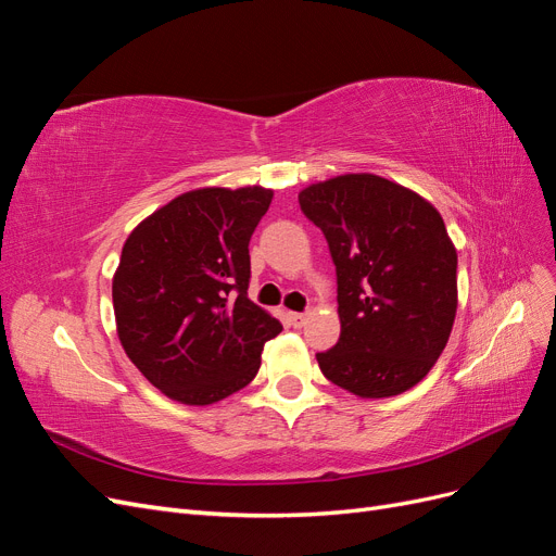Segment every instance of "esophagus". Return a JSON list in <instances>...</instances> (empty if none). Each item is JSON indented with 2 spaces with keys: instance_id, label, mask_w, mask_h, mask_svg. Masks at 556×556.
Wrapping results in <instances>:
<instances>
[{
  "instance_id": "obj_1",
  "label": "esophagus",
  "mask_w": 556,
  "mask_h": 556,
  "mask_svg": "<svg viewBox=\"0 0 556 556\" xmlns=\"http://www.w3.org/2000/svg\"><path fill=\"white\" fill-rule=\"evenodd\" d=\"M288 323L292 325V327H304V323H306V313H288Z\"/></svg>"
}]
</instances>
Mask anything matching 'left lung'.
I'll list each match as a JSON object with an SVG mask.
<instances>
[{"label":"left lung","instance_id":"8db88e82","mask_svg":"<svg viewBox=\"0 0 556 556\" xmlns=\"http://www.w3.org/2000/svg\"><path fill=\"white\" fill-rule=\"evenodd\" d=\"M339 282L341 339L317 352L327 380L362 399L410 390L441 357L457 315V248L425 197L376 174L299 192Z\"/></svg>","mask_w":556,"mask_h":556}]
</instances>
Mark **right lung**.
<instances>
[{
  "mask_svg": "<svg viewBox=\"0 0 556 556\" xmlns=\"http://www.w3.org/2000/svg\"><path fill=\"white\" fill-rule=\"evenodd\" d=\"M274 190L199 188L141 220L113 276L117 339L162 394L211 406L257 376L278 319L248 299L252 231Z\"/></svg>",
  "mask_w": 556,
  "mask_h": 556,
  "instance_id": "right-lung-1",
  "label": "right lung"
}]
</instances>
